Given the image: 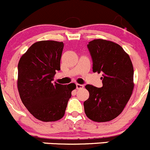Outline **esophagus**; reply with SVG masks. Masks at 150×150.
Instances as JSON below:
<instances>
[{"label":"esophagus","instance_id":"1","mask_svg":"<svg viewBox=\"0 0 150 150\" xmlns=\"http://www.w3.org/2000/svg\"><path fill=\"white\" fill-rule=\"evenodd\" d=\"M76 89H82V88H84V85H81V84H76Z\"/></svg>","mask_w":150,"mask_h":150}]
</instances>
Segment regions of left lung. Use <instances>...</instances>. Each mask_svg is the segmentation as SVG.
I'll return each instance as SVG.
<instances>
[{"mask_svg": "<svg viewBox=\"0 0 150 150\" xmlns=\"http://www.w3.org/2000/svg\"><path fill=\"white\" fill-rule=\"evenodd\" d=\"M87 46L92 58L93 71L103 74V86L85 85L90 96L84 102L85 112L93 122H109L123 111L132 95L133 66L129 55L119 44L97 39Z\"/></svg>", "mask_w": 150, "mask_h": 150, "instance_id": "8db88e82", "label": "left lung"}]
</instances>
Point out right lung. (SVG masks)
Instances as JSON below:
<instances>
[{"mask_svg":"<svg viewBox=\"0 0 150 150\" xmlns=\"http://www.w3.org/2000/svg\"><path fill=\"white\" fill-rule=\"evenodd\" d=\"M62 42L43 40L31 45L18 63V88L30 113L42 122H55L65 115L76 85L52 82L60 70Z\"/></svg>","mask_w":150,"mask_h":150,"instance_id":"right-lung-1","label":"right lung"}]
</instances>
